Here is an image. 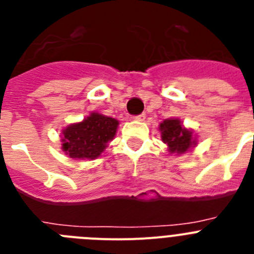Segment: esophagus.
<instances>
[{"label":"esophagus","instance_id":"obj_1","mask_svg":"<svg viewBox=\"0 0 254 254\" xmlns=\"http://www.w3.org/2000/svg\"><path fill=\"white\" fill-rule=\"evenodd\" d=\"M145 118H146V114H145V113L140 114V116L133 117V120L134 121H138V122H142V121H145Z\"/></svg>","mask_w":254,"mask_h":254}]
</instances>
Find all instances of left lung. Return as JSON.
Segmentation results:
<instances>
[{"mask_svg":"<svg viewBox=\"0 0 254 254\" xmlns=\"http://www.w3.org/2000/svg\"><path fill=\"white\" fill-rule=\"evenodd\" d=\"M161 132V140L167 143L170 154H185L196 146V138L190 129L183 127L178 118L164 120L159 126Z\"/></svg>","mask_w":254,"mask_h":254,"instance_id":"obj_1","label":"left lung"}]
</instances>
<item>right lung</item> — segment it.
Wrapping results in <instances>:
<instances>
[{
  "instance_id": "add662e5",
  "label": "right lung",
  "mask_w": 254,
  "mask_h": 254,
  "mask_svg": "<svg viewBox=\"0 0 254 254\" xmlns=\"http://www.w3.org/2000/svg\"><path fill=\"white\" fill-rule=\"evenodd\" d=\"M118 125L111 117L91 113L62 131V150L72 159H96L114 138Z\"/></svg>"
}]
</instances>
